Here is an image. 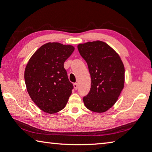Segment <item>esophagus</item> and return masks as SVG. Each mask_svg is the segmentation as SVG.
Wrapping results in <instances>:
<instances>
[{
  "label": "esophagus",
  "mask_w": 152,
  "mask_h": 152,
  "mask_svg": "<svg viewBox=\"0 0 152 152\" xmlns=\"http://www.w3.org/2000/svg\"><path fill=\"white\" fill-rule=\"evenodd\" d=\"M78 84H77V83H74V89L77 90V89H78Z\"/></svg>",
  "instance_id": "obj_1"
}]
</instances>
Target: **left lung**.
I'll use <instances>...</instances> for the list:
<instances>
[{"label": "left lung", "instance_id": "1", "mask_svg": "<svg viewBox=\"0 0 152 152\" xmlns=\"http://www.w3.org/2000/svg\"><path fill=\"white\" fill-rule=\"evenodd\" d=\"M91 77V88L83 97L86 107L103 113L113 106L124 86L125 68L119 56L101 41L78 45Z\"/></svg>", "mask_w": 152, "mask_h": 152}]
</instances>
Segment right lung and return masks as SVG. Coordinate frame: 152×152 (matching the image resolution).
Masks as SVG:
<instances>
[{
  "label": "right lung",
  "mask_w": 152,
  "mask_h": 152,
  "mask_svg": "<svg viewBox=\"0 0 152 152\" xmlns=\"http://www.w3.org/2000/svg\"><path fill=\"white\" fill-rule=\"evenodd\" d=\"M74 50L72 45L48 43L35 51L25 70L31 99L41 110L52 114L62 110L74 86L64 67Z\"/></svg>",
  "instance_id": "1"
}]
</instances>
